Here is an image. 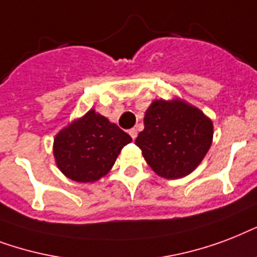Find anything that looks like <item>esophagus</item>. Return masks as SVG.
<instances>
[{"instance_id": "obj_1", "label": "esophagus", "mask_w": 257, "mask_h": 257, "mask_svg": "<svg viewBox=\"0 0 257 257\" xmlns=\"http://www.w3.org/2000/svg\"><path fill=\"white\" fill-rule=\"evenodd\" d=\"M128 134L131 135V138L135 139L137 138V135H138V131H137V128H131V130L128 131Z\"/></svg>"}]
</instances>
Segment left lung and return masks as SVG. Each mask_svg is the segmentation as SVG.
<instances>
[{
  "label": "left lung",
  "instance_id": "1",
  "mask_svg": "<svg viewBox=\"0 0 257 257\" xmlns=\"http://www.w3.org/2000/svg\"><path fill=\"white\" fill-rule=\"evenodd\" d=\"M145 130L135 139L158 176H188L204 160L213 138V124L198 108L182 100H154L145 114Z\"/></svg>",
  "mask_w": 257,
  "mask_h": 257
}]
</instances>
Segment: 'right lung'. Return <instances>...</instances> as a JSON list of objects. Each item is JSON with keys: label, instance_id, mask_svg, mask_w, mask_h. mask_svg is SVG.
<instances>
[{"label": "right lung", "instance_id": "1", "mask_svg": "<svg viewBox=\"0 0 257 257\" xmlns=\"http://www.w3.org/2000/svg\"><path fill=\"white\" fill-rule=\"evenodd\" d=\"M131 137L89 110L55 138L53 154L61 172L76 182H93L110 172Z\"/></svg>", "mask_w": 257, "mask_h": 257}]
</instances>
